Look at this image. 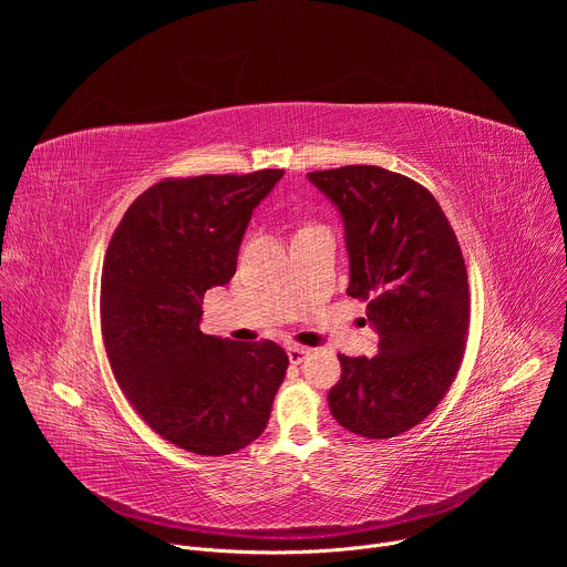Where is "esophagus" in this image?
Listing matches in <instances>:
<instances>
[{"instance_id": "1", "label": "esophagus", "mask_w": 567, "mask_h": 567, "mask_svg": "<svg viewBox=\"0 0 567 567\" xmlns=\"http://www.w3.org/2000/svg\"><path fill=\"white\" fill-rule=\"evenodd\" d=\"M287 354H289V361L291 363H302L307 357H309V348H302V346H289L287 348Z\"/></svg>"}]
</instances>
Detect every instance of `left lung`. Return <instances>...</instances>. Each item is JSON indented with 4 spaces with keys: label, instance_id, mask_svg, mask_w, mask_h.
<instances>
[{
    "label": "left lung",
    "instance_id": "8db88e82",
    "mask_svg": "<svg viewBox=\"0 0 567 567\" xmlns=\"http://www.w3.org/2000/svg\"><path fill=\"white\" fill-rule=\"evenodd\" d=\"M341 210L348 296L365 300L379 354L346 357L328 401L334 420L370 440L424 422L457 377L468 334V280L460 241L437 199L379 166L307 175Z\"/></svg>",
    "mask_w": 567,
    "mask_h": 567
}]
</instances>
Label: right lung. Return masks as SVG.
Instances as JSON below:
<instances>
[{
	"instance_id": "obj_1",
	"label": "right lung",
	"mask_w": 567,
	"mask_h": 567,
	"mask_svg": "<svg viewBox=\"0 0 567 567\" xmlns=\"http://www.w3.org/2000/svg\"><path fill=\"white\" fill-rule=\"evenodd\" d=\"M285 171L164 179L123 215L105 254L101 328L141 420L197 455H228L267 429L289 359L274 341L199 330L204 293L226 285L254 208Z\"/></svg>"
}]
</instances>
